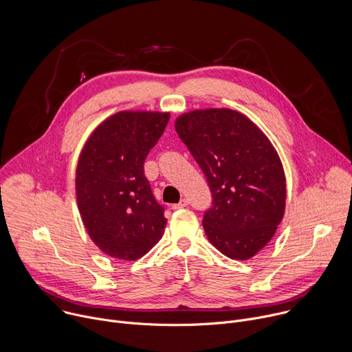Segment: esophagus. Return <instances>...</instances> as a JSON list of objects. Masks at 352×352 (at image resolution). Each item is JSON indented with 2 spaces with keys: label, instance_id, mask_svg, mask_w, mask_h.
Returning <instances> with one entry per match:
<instances>
[{
  "label": "esophagus",
  "instance_id": "obj_1",
  "mask_svg": "<svg viewBox=\"0 0 352 352\" xmlns=\"http://www.w3.org/2000/svg\"><path fill=\"white\" fill-rule=\"evenodd\" d=\"M188 200L186 199H182L179 203H177V204H173V208L174 210H179V208H184V207H186L188 206Z\"/></svg>",
  "mask_w": 352,
  "mask_h": 352
}]
</instances>
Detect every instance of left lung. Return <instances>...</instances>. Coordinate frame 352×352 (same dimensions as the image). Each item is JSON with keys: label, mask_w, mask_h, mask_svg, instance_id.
<instances>
[{"label": "left lung", "mask_w": 352, "mask_h": 352, "mask_svg": "<svg viewBox=\"0 0 352 352\" xmlns=\"http://www.w3.org/2000/svg\"><path fill=\"white\" fill-rule=\"evenodd\" d=\"M175 130L201 168L212 197L203 215L208 241L232 260H249L275 235L285 214L286 178L265 134L230 109L193 110Z\"/></svg>", "instance_id": "obj_1"}]
</instances>
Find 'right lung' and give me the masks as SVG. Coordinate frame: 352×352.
I'll list each match as a JSON object with an SVG mask.
<instances>
[{"mask_svg":"<svg viewBox=\"0 0 352 352\" xmlns=\"http://www.w3.org/2000/svg\"><path fill=\"white\" fill-rule=\"evenodd\" d=\"M170 120L168 113L119 111L85 142L76 171L80 215L104 254L135 261L163 236L164 207L144 173L149 151Z\"/></svg>","mask_w":352,"mask_h":352,"instance_id":"right-lung-1","label":"right lung"}]
</instances>
